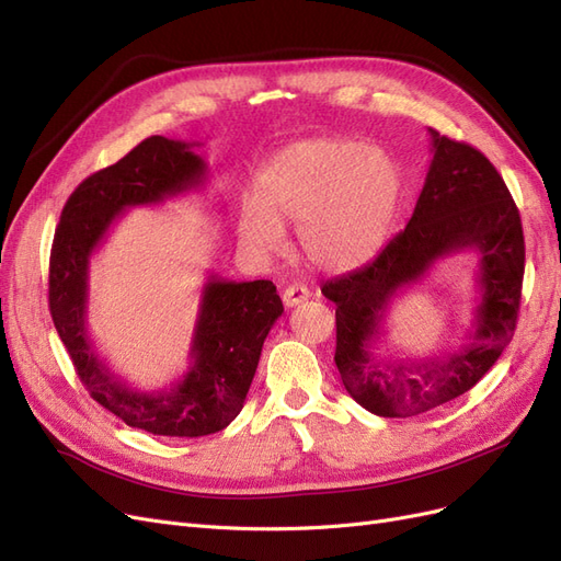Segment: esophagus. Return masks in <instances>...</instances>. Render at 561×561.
<instances>
[{"label":"esophagus","instance_id":"1","mask_svg":"<svg viewBox=\"0 0 561 561\" xmlns=\"http://www.w3.org/2000/svg\"><path fill=\"white\" fill-rule=\"evenodd\" d=\"M311 297V293H309V287L307 285H301V283H293V285H287L285 290H283V304L287 309H293V307H299L301 301H307Z\"/></svg>","mask_w":561,"mask_h":561}]
</instances>
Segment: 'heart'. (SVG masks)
Wrapping results in <instances>:
<instances>
[{
  "label": "heart",
  "instance_id": "heart-1",
  "mask_svg": "<svg viewBox=\"0 0 561 561\" xmlns=\"http://www.w3.org/2000/svg\"><path fill=\"white\" fill-rule=\"evenodd\" d=\"M400 196V171L381 147L316 138L280 149L257 180V201L239 208V236L252 252L283 245V227L311 264L346 271L377 252Z\"/></svg>",
  "mask_w": 561,
  "mask_h": 561
}]
</instances>
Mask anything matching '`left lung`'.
Wrapping results in <instances>:
<instances>
[{
	"instance_id": "left-lung-1",
	"label": "left lung",
	"mask_w": 561,
	"mask_h": 561,
	"mask_svg": "<svg viewBox=\"0 0 561 561\" xmlns=\"http://www.w3.org/2000/svg\"><path fill=\"white\" fill-rule=\"evenodd\" d=\"M433 161L404 231L375 260L328 280L336 304L334 363L348 396L377 416H414L463 396L511 344L524 278L519 210L491 161L428 128ZM479 252V291L469 342L423 362H381L370 353L382 318L402 291L458 251Z\"/></svg>"
}]
</instances>
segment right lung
<instances>
[{"instance_id": "1", "label": "right lung", "mask_w": 561, "mask_h": 561, "mask_svg": "<svg viewBox=\"0 0 561 561\" xmlns=\"http://www.w3.org/2000/svg\"><path fill=\"white\" fill-rule=\"evenodd\" d=\"M196 145L151 135L67 198L50 250L48 307L91 398L126 426L151 435L201 437L227 428L243 410L264 339L283 313L271 280L208 276L190 348V369L163 390H140L114 375L89 336V264L128 208L159 206L203 190L208 165Z\"/></svg>"}]
</instances>
